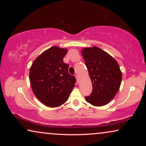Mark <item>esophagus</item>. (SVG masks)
Wrapping results in <instances>:
<instances>
[{
	"label": "esophagus",
	"instance_id": "esophagus-1",
	"mask_svg": "<svg viewBox=\"0 0 146 146\" xmlns=\"http://www.w3.org/2000/svg\"><path fill=\"white\" fill-rule=\"evenodd\" d=\"M76 81H77V82L78 83V82H79V78H78V75H76Z\"/></svg>",
	"mask_w": 146,
	"mask_h": 146
}]
</instances>
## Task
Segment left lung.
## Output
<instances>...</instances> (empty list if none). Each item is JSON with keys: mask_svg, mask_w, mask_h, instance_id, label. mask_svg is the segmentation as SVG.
<instances>
[{"mask_svg": "<svg viewBox=\"0 0 146 146\" xmlns=\"http://www.w3.org/2000/svg\"><path fill=\"white\" fill-rule=\"evenodd\" d=\"M81 54L84 59L92 84V92L85 99L94 106L108 104L120 87L122 74L117 62L97 46L84 48Z\"/></svg>", "mask_w": 146, "mask_h": 146, "instance_id": "8db88e82", "label": "left lung"}]
</instances>
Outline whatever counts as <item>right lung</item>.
<instances>
[{"label": "right lung", "instance_id": "right-lung-1", "mask_svg": "<svg viewBox=\"0 0 146 146\" xmlns=\"http://www.w3.org/2000/svg\"><path fill=\"white\" fill-rule=\"evenodd\" d=\"M68 50L52 46L40 54L30 68V83L35 96L45 106L56 108L68 99L76 78L63 62Z\"/></svg>", "mask_w": 146, "mask_h": 146}]
</instances>
